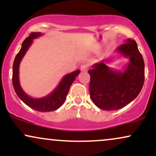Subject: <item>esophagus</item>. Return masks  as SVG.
<instances>
[{"mask_svg":"<svg viewBox=\"0 0 156 156\" xmlns=\"http://www.w3.org/2000/svg\"><path fill=\"white\" fill-rule=\"evenodd\" d=\"M87 69H88V66L86 65V64H83V65H82L81 67H80V70H81V72H87Z\"/></svg>","mask_w":156,"mask_h":156,"instance_id":"1","label":"esophagus"}]
</instances>
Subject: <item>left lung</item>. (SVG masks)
<instances>
[{"mask_svg":"<svg viewBox=\"0 0 156 156\" xmlns=\"http://www.w3.org/2000/svg\"><path fill=\"white\" fill-rule=\"evenodd\" d=\"M115 53L128 58L122 71L108 67L114 57L94 64L90 75L89 93L93 103L106 111L120 109L129 104L140 93L144 80V63L136 42L127 39Z\"/></svg>","mask_w":156,"mask_h":156,"instance_id":"obj_1","label":"left lung"}]
</instances>
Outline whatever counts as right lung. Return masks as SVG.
<instances>
[{"instance_id":"right-lung-1","label":"right lung","mask_w":156,"mask_h":156,"mask_svg":"<svg viewBox=\"0 0 156 156\" xmlns=\"http://www.w3.org/2000/svg\"><path fill=\"white\" fill-rule=\"evenodd\" d=\"M43 36L41 32H33L23 42L22 47L16 55L12 69V83L16 94L25 104L36 111L42 112H53L62 106L65 101L69 88L80 71L79 69L65 75L55 89L48 95L42 98H32L23 90L20 83L19 69L21 61L33 43V40Z\"/></svg>"}]
</instances>
